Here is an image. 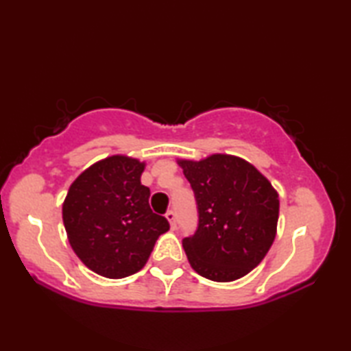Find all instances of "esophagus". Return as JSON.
I'll return each mask as SVG.
<instances>
[{
	"label": "esophagus",
	"mask_w": 351,
	"mask_h": 351,
	"mask_svg": "<svg viewBox=\"0 0 351 351\" xmlns=\"http://www.w3.org/2000/svg\"><path fill=\"white\" fill-rule=\"evenodd\" d=\"M165 218L169 219L171 229H175L176 228V213H175V210H169L167 213H165Z\"/></svg>",
	"instance_id": "1"
}]
</instances>
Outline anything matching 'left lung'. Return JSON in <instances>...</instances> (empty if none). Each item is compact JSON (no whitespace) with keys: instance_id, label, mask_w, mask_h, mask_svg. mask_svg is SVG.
<instances>
[{"instance_id":"8db88e82","label":"left lung","mask_w":351,"mask_h":351,"mask_svg":"<svg viewBox=\"0 0 351 351\" xmlns=\"http://www.w3.org/2000/svg\"><path fill=\"white\" fill-rule=\"evenodd\" d=\"M195 193L198 228L182 240L190 266L213 282L246 276L276 239L278 195L245 159L212 154L180 161Z\"/></svg>"}]
</instances>
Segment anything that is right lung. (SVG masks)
Returning <instances> with one entry per match:
<instances>
[{"instance_id": "add662e5", "label": "right lung", "mask_w": 351, "mask_h": 351, "mask_svg": "<svg viewBox=\"0 0 351 351\" xmlns=\"http://www.w3.org/2000/svg\"><path fill=\"white\" fill-rule=\"evenodd\" d=\"M144 162L110 156L71 184L63 224L74 252L99 276L123 278L144 268L167 218L150 209V189L142 186Z\"/></svg>"}]
</instances>
